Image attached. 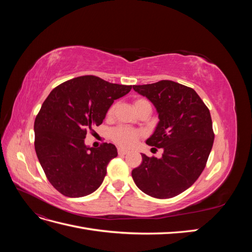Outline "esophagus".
Here are the masks:
<instances>
[{"label": "esophagus", "mask_w": 252, "mask_h": 252, "mask_svg": "<svg viewBox=\"0 0 252 252\" xmlns=\"http://www.w3.org/2000/svg\"><path fill=\"white\" fill-rule=\"evenodd\" d=\"M118 152H119V155H126V154H128V150L120 147V148H118Z\"/></svg>", "instance_id": "obj_1"}]
</instances>
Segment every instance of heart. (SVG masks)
<instances>
[{"label":"heart","instance_id":"1","mask_svg":"<svg viewBox=\"0 0 252 252\" xmlns=\"http://www.w3.org/2000/svg\"><path fill=\"white\" fill-rule=\"evenodd\" d=\"M148 102L146 100H143V98H139L134 102V108L138 111L139 108H141L144 104H147ZM114 110V106L108 110V116H111L112 112ZM141 136V132L136 129L130 128V127H126V126H120L117 127L111 133V138L112 140L119 144L120 146L123 147H130L132 145L136 143V141L139 140Z\"/></svg>","mask_w":252,"mask_h":252}]
</instances>
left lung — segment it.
<instances>
[{"label":"left lung","instance_id":"1","mask_svg":"<svg viewBox=\"0 0 252 252\" xmlns=\"http://www.w3.org/2000/svg\"><path fill=\"white\" fill-rule=\"evenodd\" d=\"M133 89L157 109L158 123L146 144L163 148V155L158 158L142 154L132 179L144 193L169 199L191 186L205 168L215 140L210 112L192 88L173 81Z\"/></svg>","mask_w":252,"mask_h":252}]
</instances>
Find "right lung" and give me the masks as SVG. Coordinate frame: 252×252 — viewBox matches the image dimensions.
<instances>
[{
	"instance_id": "obj_1",
	"label": "right lung",
	"mask_w": 252,
	"mask_h": 252,
	"mask_svg": "<svg viewBox=\"0 0 252 252\" xmlns=\"http://www.w3.org/2000/svg\"><path fill=\"white\" fill-rule=\"evenodd\" d=\"M131 88L83 75L61 84L44 101L34 121V148L48 181L59 192L81 197L101 186L118 150L111 143L89 147L84 139L103 123L114 100Z\"/></svg>"
}]
</instances>
